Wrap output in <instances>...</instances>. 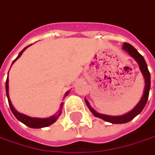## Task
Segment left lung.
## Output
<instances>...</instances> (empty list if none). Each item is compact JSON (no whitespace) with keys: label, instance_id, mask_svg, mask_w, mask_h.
Segmentation results:
<instances>
[{"label":"left lung","instance_id":"8db88e82","mask_svg":"<svg viewBox=\"0 0 155 155\" xmlns=\"http://www.w3.org/2000/svg\"><path fill=\"white\" fill-rule=\"evenodd\" d=\"M123 49L126 50L132 57L135 58V60L139 64V68L144 77V81H145V86H144V91H143V95L139 101V103L136 106V108L133 110H131L130 112H128L127 114L124 115V116H119V117H111V116H107V115H102L100 114L98 112H96L93 108H91L89 104V102L85 100L86 105L88 106V108H90V110L92 112V114L97 117H100L107 122L112 123V124H123V123H127L130 120H132L136 116H137L138 114L141 113V111L143 110V108H144L147 100H148V96H149V91H150V86H151V78H150V73L148 71L147 68V64L143 59V57L138 53V51L128 43H124L123 44Z\"/></svg>","mask_w":155,"mask_h":155}]
</instances>
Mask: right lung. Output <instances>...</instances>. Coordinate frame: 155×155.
<instances>
[{
	"label": "right lung",
	"mask_w": 155,
	"mask_h": 155,
	"mask_svg": "<svg viewBox=\"0 0 155 155\" xmlns=\"http://www.w3.org/2000/svg\"><path fill=\"white\" fill-rule=\"evenodd\" d=\"M27 47H25V48L18 54V57L13 61V63L15 62L16 60H17L20 55H21V54L23 53V51H24ZM6 94H7V98H8V101H9L10 108L12 109V113L14 114L16 118H17L18 120H19L20 122H22L23 124H25L26 126L29 127H32V128H41V127H48V126H50L51 124H53V123L57 119L58 116H60V114H61V110H60V111H59V114H58L57 116H53V117H49V118H34V117H28V116H26V115H24V114L18 113L15 108H13V106H12V102H11V100H10V98H9V80H8V78H7V80H6ZM62 107H63V103L61 104L60 109L62 108Z\"/></svg>",
	"instance_id": "1"
}]
</instances>
